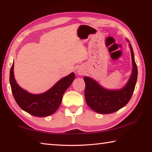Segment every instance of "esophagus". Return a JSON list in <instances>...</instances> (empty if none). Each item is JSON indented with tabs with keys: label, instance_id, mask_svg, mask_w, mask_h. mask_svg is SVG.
Instances as JSON below:
<instances>
[{
	"label": "esophagus",
	"instance_id": "34e87169",
	"mask_svg": "<svg viewBox=\"0 0 152 152\" xmlns=\"http://www.w3.org/2000/svg\"><path fill=\"white\" fill-rule=\"evenodd\" d=\"M77 72H78L79 75H83L84 74V70H83V69L82 68H79L78 70H77Z\"/></svg>",
	"mask_w": 152,
	"mask_h": 152
}]
</instances>
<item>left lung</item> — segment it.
Returning a JSON list of instances; mask_svg holds the SVG:
<instances>
[{"label":"left lung","mask_w":152,"mask_h":152,"mask_svg":"<svg viewBox=\"0 0 152 152\" xmlns=\"http://www.w3.org/2000/svg\"><path fill=\"white\" fill-rule=\"evenodd\" d=\"M131 50L132 70L128 82L121 89L109 90L102 86L94 80L85 76V99L94 111L100 114H111L122 108L128 103L136 86L137 68L134 60V51L129 41Z\"/></svg>","instance_id":"8db88e82"}]
</instances>
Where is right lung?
<instances>
[{
  "mask_svg": "<svg viewBox=\"0 0 152 152\" xmlns=\"http://www.w3.org/2000/svg\"><path fill=\"white\" fill-rule=\"evenodd\" d=\"M75 78L72 72L57 82L50 89L40 94L29 93L20 87L14 75V62L10 71V84L15 101L22 110L34 116L52 115L58 108L62 96Z\"/></svg>",
  "mask_w": 152,
  "mask_h": 152,
  "instance_id": "right-lung-1",
  "label": "right lung"
}]
</instances>
